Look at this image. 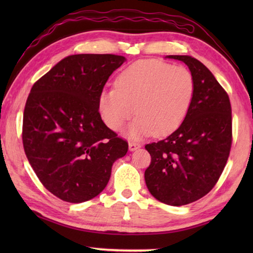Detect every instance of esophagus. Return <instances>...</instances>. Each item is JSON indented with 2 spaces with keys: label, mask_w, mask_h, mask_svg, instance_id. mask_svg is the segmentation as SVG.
Instances as JSON below:
<instances>
[{
  "label": "esophagus",
  "mask_w": 253,
  "mask_h": 253,
  "mask_svg": "<svg viewBox=\"0 0 253 253\" xmlns=\"http://www.w3.org/2000/svg\"><path fill=\"white\" fill-rule=\"evenodd\" d=\"M128 147H129V151L132 152V151H136V149L139 147V145L134 143V142H129V144H128Z\"/></svg>",
  "instance_id": "34e87169"
}]
</instances>
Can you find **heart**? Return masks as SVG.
Wrapping results in <instances>:
<instances>
[{"label":"heart","mask_w":253,"mask_h":253,"mask_svg":"<svg viewBox=\"0 0 253 253\" xmlns=\"http://www.w3.org/2000/svg\"><path fill=\"white\" fill-rule=\"evenodd\" d=\"M194 92V77L186 68L140 60L118 75L115 89L100 93L98 108L110 129L119 130L136 113L131 137L166 136L182 125Z\"/></svg>","instance_id":"1"}]
</instances>
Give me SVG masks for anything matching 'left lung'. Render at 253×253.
Masks as SVG:
<instances>
[{
	"label": "left lung",
	"instance_id": "obj_1",
	"mask_svg": "<svg viewBox=\"0 0 253 253\" xmlns=\"http://www.w3.org/2000/svg\"><path fill=\"white\" fill-rule=\"evenodd\" d=\"M183 61L195 80L185 119L168 138L145 145L151 164L145 170L148 191L161 202L179 207L207 195L219 181L232 145L230 98L212 72L188 55Z\"/></svg>",
	"mask_w": 253,
	"mask_h": 253
}]
</instances>
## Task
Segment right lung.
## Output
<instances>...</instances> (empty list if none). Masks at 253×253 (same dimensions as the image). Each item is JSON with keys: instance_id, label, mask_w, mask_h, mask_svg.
Returning a JSON list of instances; mask_svg holds the SVG:
<instances>
[{"instance_id": "add662e5", "label": "right lung", "mask_w": 253, "mask_h": 253, "mask_svg": "<svg viewBox=\"0 0 253 253\" xmlns=\"http://www.w3.org/2000/svg\"><path fill=\"white\" fill-rule=\"evenodd\" d=\"M125 57L74 54L36 81L25 102V155L46 190L81 203L106 187L111 166L126 155L127 140L102 122L98 98Z\"/></svg>"}]
</instances>
